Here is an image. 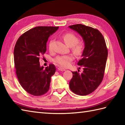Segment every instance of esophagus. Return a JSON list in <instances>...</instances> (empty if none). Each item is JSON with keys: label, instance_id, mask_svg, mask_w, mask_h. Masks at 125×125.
Segmentation results:
<instances>
[{"label": "esophagus", "instance_id": "obj_1", "mask_svg": "<svg viewBox=\"0 0 125 125\" xmlns=\"http://www.w3.org/2000/svg\"><path fill=\"white\" fill-rule=\"evenodd\" d=\"M58 71H65L66 70L65 69H63V68L59 67L58 68Z\"/></svg>", "mask_w": 125, "mask_h": 125}]
</instances>
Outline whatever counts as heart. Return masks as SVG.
<instances>
[{"label":"heart","mask_w":125,"mask_h":125,"mask_svg":"<svg viewBox=\"0 0 125 125\" xmlns=\"http://www.w3.org/2000/svg\"><path fill=\"white\" fill-rule=\"evenodd\" d=\"M62 38L65 43L68 46L71 47L73 53L77 56H80L83 53L84 49V44L82 41H78V39L76 35L69 32L63 35ZM49 50L52 49V41L49 43ZM73 59V56L72 55H59L54 59V62L62 67H67L71 62Z\"/></svg>","instance_id":"heart-1"}]
</instances>
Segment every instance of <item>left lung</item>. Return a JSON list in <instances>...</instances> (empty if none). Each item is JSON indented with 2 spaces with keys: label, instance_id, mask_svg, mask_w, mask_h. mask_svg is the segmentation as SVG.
I'll use <instances>...</instances> for the list:
<instances>
[{
  "label": "left lung",
  "instance_id": "left-lung-1",
  "mask_svg": "<svg viewBox=\"0 0 125 125\" xmlns=\"http://www.w3.org/2000/svg\"><path fill=\"white\" fill-rule=\"evenodd\" d=\"M83 38L84 49L78 65L83 71L72 72L69 83L73 93L81 96L89 95L95 91L102 82L108 56V49L102 34L96 29L81 24L69 27Z\"/></svg>",
  "mask_w": 125,
  "mask_h": 125
}]
</instances>
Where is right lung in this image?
Here are the masks:
<instances>
[{
  "label": "right lung",
  "mask_w": 125,
  "mask_h": 125,
  "mask_svg": "<svg viewBox=\"0 0 125 125\" xmlns=\"http://www.w3.org/2000/svg\"><path fill=\"white\" fill-rule=\"evenodd\" d=\"M59 27H36L19 37L14 48L16 73L21 85L28 93L41 96L47 92L51 77L55 73L54 65L45 69L40 65V57L46 52L48 37Z\"/></svg>",
  "instance_id": "obj_1"
}]
</instances>
